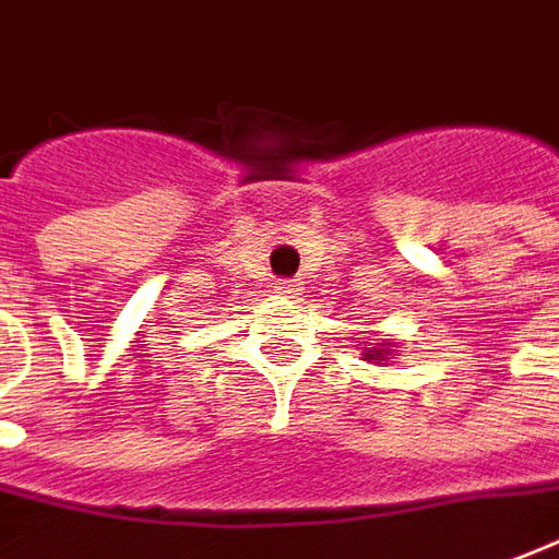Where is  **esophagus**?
<instances>
[{
  "label": "esophagus",
  "mask_w": 559,
  "mask_h": 559,
  "mask_svg": "<svg viewBox=\"0 0 559 559\" xmlns=\"http://www.w3.org/2000/svg\"><path fill=\"white\" fill-rule=\"evenodd\" d=\"M273 288H276L280 295H298V283H295V280H280V283H273Z\"/></svg>",
  "instance_id": "34e87169"
}]
</instances>
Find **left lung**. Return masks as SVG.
I'll use <instances>...</instances> for the list:
<instances>
[{"mask_svg": "<svg viewBox=\"0 0 559 559\" xmlns=\"http://www.w3.org/2000/svg\"><path fill=\"white\" fill-rule=\"evenodd\" d=\"M383 356H386L383 349H368V359H380V361H383Z\"/></svg>", "mask_w": 559, "mask_h": 559, "instance_id": "obj_1", "label": "left lung"}]
</instances>
